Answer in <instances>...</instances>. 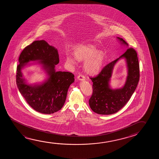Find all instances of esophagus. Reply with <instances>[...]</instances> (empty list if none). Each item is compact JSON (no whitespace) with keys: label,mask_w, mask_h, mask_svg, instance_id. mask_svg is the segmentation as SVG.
I'll list each match as a JSON object with an SVG mask.
<instances>
[{"label":"esophagus","mask_w":159,"mask_h":159,"mask_svg":"<svg viewBox=\"0 0 159 159\" xmlns=\"http://www.w3.org/2000/svg\"><path fill=\"white\" fill-rule=\"evenodd\" d=\"M77 79H78V80H80V81H84L86 80V78H85V77L84 75H79L77 76Z\"/></svg>","instance_id":"obj_1"}]
</instances>
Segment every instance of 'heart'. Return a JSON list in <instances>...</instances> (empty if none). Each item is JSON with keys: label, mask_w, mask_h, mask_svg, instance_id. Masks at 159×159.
Here are the masks:
<instances>
[{"label": "heart", "mask_w": 159, "mask_h": 159, "mask_svg": "<svg viewBox=\"0 0 159 159\" xmlns=\"http://www.w3.org/2000/svg\"><path fill=\"white\" fill-rule=\"evenodd\" d=\"M73 54H66L67 62L73 66L77 64L76 59L84 61V67L87 72H97L102 66L105 56L102 52L96 51V49L92 44H79L73 48Z\"/></svg>", "instance_id": "1"}]
</instances>
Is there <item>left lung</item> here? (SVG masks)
I'll use <instances>...</instances> for the list:
<instances>
[{
  "mask_svg": "<svg viewBox=\"0 0 159 159\" xmlns=\"http://www.w3.org/2000/svg\"><path fill=\"white\" fill-rule=\"evenodd\" d=\"M121 44L128 47L122 39L117 37ZM121 58L127 62L128 75L124 87L121 89H112L109 81L113 67ZM93 82V93L89 100L92 110L100 115H111L118 112L129 101L137 87L140 78V67L137 54L135 49L129 48L117 59L108 63L96 77L90 78Z\"/></svg>",
  "mask_w": 159,
  "mask_h": 159,
  "instance_id": "left-lung-1",
  "label": "left lung"
}]
</instances>
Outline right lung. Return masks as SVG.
Instances as JSON below:
<instances>
[{
  "instance_id": "right-lung-1",
  "label": "right lung",
  "mask_w": 159,
  "mask_h": 159,
  "mask_svg": "<svg viewBox=\"0 0 159 159\" xmlns=\"http://www.w3.org/2000/svg\"><path fill=\"white\" fill-rule=\"evenodd\" d=\"M18 61L16 84L30 106L44 114L60 110L65 104L69 87L75 81V75L69 72L56 71L55 66L59 62L57 49L45 40H35L23 50ZM32 61H38L48 75L42 84L28 85L23 77L22 68Z\"/></svg>"
}]
</instances>
